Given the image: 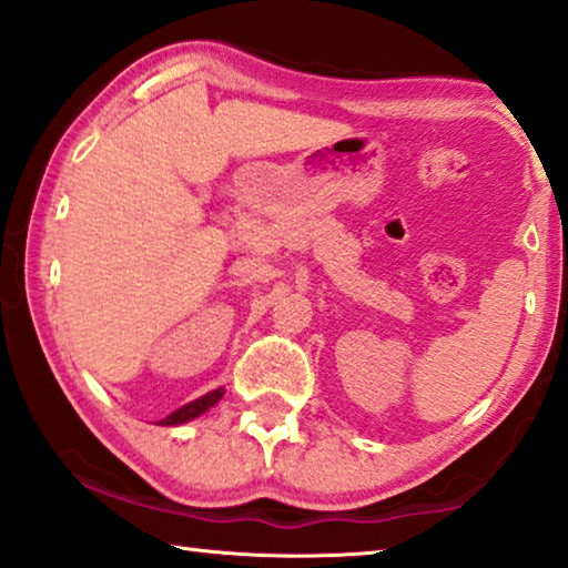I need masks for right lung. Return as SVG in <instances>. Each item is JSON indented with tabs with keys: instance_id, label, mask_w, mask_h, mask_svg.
Here are the masks:
<instances>
[{
	"instance_id": "right-lung-1",
	"label": "right lung",
	"mask_w": 568,
	"mask_h": 568,
	"mask_svg": "<svg viewBox=\"0 0 568 568\" xmlns=\"http://www.w3.org/2000/svg\"><path fill=\"white\" fill-rule=\"evenodd\" d=\"M222 395H224V387H219V390H211L206 395H201L199 400L183 405V408L173 410L171 416H165L163 420H160V426H181V423H185V420L199 418L201 413H206L211 408V405H216L219 400H222Z\"/></svg>"
}]
</instances>
